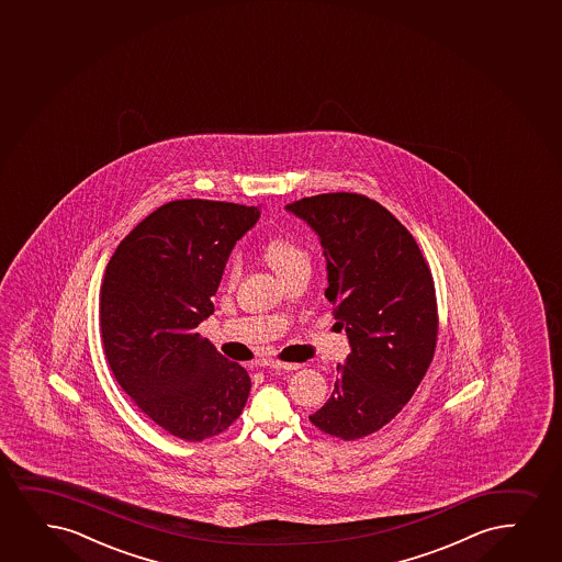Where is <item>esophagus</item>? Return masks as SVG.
<instances>
[{
	"mask_svg": "<svg viewBox=\"0 0 562 562\" xmlns=\"http://www.w3.org/2000/svg\"><path fill=\"white\" fill-rule=\"evenodd\" d=\"M269 368L282 369V371H295L301 368V363H290V361L272 360L269 361Z\"/></svg>",
	"mask_w": 562,
	"mask_h": 562,
	"instance_id": "34e87169",
	"label": "esophagus"
}]
</instances>
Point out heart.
<instances>
[{
    "instance_id": "1",
    "label": "heart",
    "mask_w": 562,
    "mask_h": 562,
    "mask_svg": "<svg viewBox=\"0 0 562 562\" xmlns=\"http://www.w3.org/2000/svg\"><path fill=\"white\" fill-rule=\"evenodd\" d=\"M263 254L265 259L269 261L280 278H284L288 272L297 267L311 265L308 250L293 236H274L265 244ZM238 274H240V261H238V257H231L229 263H227V280L235 282Z\"/></svg>"
}]
</instances>
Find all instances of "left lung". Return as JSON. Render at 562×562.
Instances as JSON below:
<instances>
[{"mask_svg":"<svg viewBox=\"0 0 562 562\" xmlns=\"http://www.w3.org/2000/svg\"><path fill=\"white\" fill-rule=\"evenodd\" d=\"M285 210L318 235L326 297L352 348L331 397L308 418L353 441L386 426L430 368L439 326L434 278L409 231L363 194H316Z\"/></svg>","mask_w":562,"mask_h":562,"instance_id":"left-lung-1","label":"left lung"}]
</instances>
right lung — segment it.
<instances>
[{
  "instance_id": "obj_1",
  "label": "right lung",
  "mask_w": 562,
  "mask_h": 562,
  "mask_svg": "<svg viewBox=\"0 0 562 562\" xmlns=\"http://www.w3.org/2000/svg\"><path fill=\"white\" fill-rule=\"evenodd\" d=\"M257 220L256 206L167 202L121 240L105 267V360L132 402L183 441L227 430L248 402V371L196 327L214 314L225 263Z\"/></svg>"
}]
</instances>
